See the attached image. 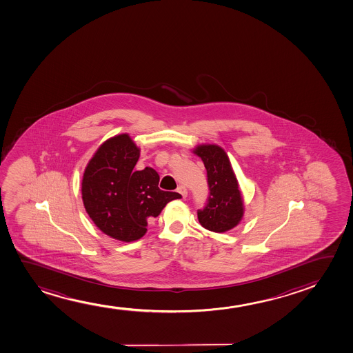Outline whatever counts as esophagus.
<instances>
[{
    "label": "esophagus",
    "instance_id": "obj_1",
    "mask_svg": "<svg viewBox=\"0 0 353 353\" xmlns=\"http://www.w3.org/2000/svg\"><path fill=\"white\" fill-rule=\"evenodd\" d=\"M178 192L183 196V199H186V196H188V190H186L185 186L180 185L179 188H178Z\"/></svg>",
    "mask_w": 353,
    "mask_h": 353
}]
</instances>
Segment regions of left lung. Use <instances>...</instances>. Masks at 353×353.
<instances>
[{"mask_svg": "<svg viewBox=\"0 0 353 353\" xmlns=\"http://www.w3.org/2000/svg\"><path fill=\"white\" fill-rule=\"evenodd\" d=\"M194 152L203 161L209 188L207 204L197 212L199 223L219 234L234 229L243 216V201L228 154L218 145H199Z\"/></svg>", "mask_w": 353, "mask_h": 353, "instance_id": "1", "label": "left lung"}]
</instances>
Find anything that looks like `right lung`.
Listing matches in <instances>:
<instances>
[{
  "instance_id": "obj_1",
  "label": "right lung",
  "mask_w": 353,
  "mask_h": 353,
  "mask_svg": "<svg viewBox=\"0 0 353 353\" xmlns=\"http://www.w3.org/2000/svg\"><path fill=\"white\" fill-rule=\"evenodd\" d=\"M140 150L128 134L100 145L82 179V199L93 223L110 237L123 242L141 239L149 220L165 204L181 199L159 188V175L146 167L134 170Z\"/></svg>"
}]
</instances>
